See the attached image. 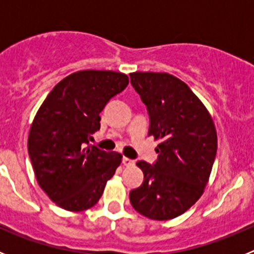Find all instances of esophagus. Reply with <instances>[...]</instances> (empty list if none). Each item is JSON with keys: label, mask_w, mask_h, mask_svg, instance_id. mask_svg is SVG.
<instances>
[{"label": "esophagus", "mask_w": 254, "mask_h": 254, "mask_svg": "<svg viewBox=\"0 0 254 254\" xmlns=\"http://www.w3.org/2000/svg\"><path fill=\"white\" fill-rule=\"evenodd\" d=\"M122 163H123V165H125V167H132V165H133L134 164V161L132 160V159H129V158H123L122 159Z\"/></svg>", "instance_id": "obj_1"}]
</instances>
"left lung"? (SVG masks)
<instances>
[{"mask_svg":"<svg viewBox=\"0 0 254 254\" xmlns=\"http://www.w3.org/2000/svg\"><path fill=\"white\" fill-rule=\"evenodd\" d=\"M131 84L147 107L149 136L160 141L154 165L137 161L142 185L129 192L134 210L152 220L179 216L198 201L217 150L212 117L187 84L165 72H132Z\"/></svg>","mask_w":254,"mask_h":254,"instance_id":"obj_1","label":"left lung"}]
</instances>
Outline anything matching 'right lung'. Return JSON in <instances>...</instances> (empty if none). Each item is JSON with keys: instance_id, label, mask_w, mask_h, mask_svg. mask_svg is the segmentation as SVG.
<instances>
[{"instance_id": "right-lung-1", "label": "right lung", "mask_w": 254, "mask_h": 254, "mask_svg": "<svg viewBox=\"0 0 254 254\" xmlns=\"http://www.w3.org/2000/svg\"><path fill=\"white\" fill-rule=\"evenodd\" d=\"M128 85L114 71H77L58 82L30 126L28 151L38 185L67 211L93 207L122 161L118 152L89 145L100 112Z\"/></svg>"}]
</instances>
